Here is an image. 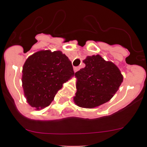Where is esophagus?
Here are the masks:
<instances>
[{
  "label": "esophagus",
  "mask_w": 147,
  "mask_h": 147,
  "mask_svg": "<svg viewBox=\"0 0 147 147\" xmlns=\"http://www.w3.org/2000/svg\"><path fill=\"white\" fill-rule=\"evenodd\" d=\"M80 67H74V68H73L74 71H75V72H78V71L80 69Z\"/></svg>",
  "instance_id": "obj_1"
}]
</instances>
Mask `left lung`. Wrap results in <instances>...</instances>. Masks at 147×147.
<instances>
[{
    "label": "left lung",
    "instance_id": "obj_1",
    "mask_svg": "<svg viewBox=\"0 0 147 147\" xmlns=\"http://www.w3.org/2000/svg\"><path fill=\"white\" fill-rule=\"evenodd\" d=\"M83 63L85 67L75 72L78 82L74 101L80 107L94 108L110 100L123 76L116 65L99 55L88 56Z\"/></svg>",
    "mask_w": 147,
    "mask_h": 147
}]
</instances>
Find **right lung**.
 I'll return each mask as SVG.
<instances>
[{"label":"right lung","mask_w":147,"mask_h":147,"mask_svg":"<svg viewBox=\"0 0 147 147\" xmlns=\"http://www.w3.org/2000/svg\"><path fill=\"white\" fill-rule=\"evenodd\" d=\"M74 74L72 63L61 51L34 53L23 67L22 82L27 102L37 109L47 107Z\"/></svg>","instance_id":"right-lung-1"}]
</instances>
